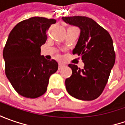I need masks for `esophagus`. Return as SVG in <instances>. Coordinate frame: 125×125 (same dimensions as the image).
<instances>
[{
  "label": "esophagus",
  "instance_id": "esophagus-1",
  "mask_svg": "<svg viewBox=\"0 0 125 125\" xmlns=\"http://www.w3.org/2000/svg\"><path fill=\"white\" fill-rule=\"evenodd\" d=\"M65 67V65H63V64H59L58 65V70H62V68H64Z\"/></svg>",
  "mask_w": 125,
  "mask_h": 125
}]
</instances>
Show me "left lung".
<instances>
[{
  "label": "left lung",
  "instance_id": "1",
  "mask_svg": "<svg viewBox=\"0 0 125 125\" xmlns=\"http://www.w3.org/2000/svg\"><path fill=\"white\" fill-rule=\"evenodd\" d=\"M67 23L81 29L79 38L73 54L81 56L83 69L70 64L72 70L65 80L68 93L81 100H93L102 93L113 68L115 53L108 32L91 18L82 16L62 17Z\"/></svg>",
  "mask_w": 125,
  "mask_h": 125
}]
</instances>
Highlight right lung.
Masks as SVG:
<instances>
[{"instance_id": "1", "label": "right lung", "mask_w": 125, "mask_h": 125, "mask_svg": "<svg viewBox=\"0 0 125 125\" xmlns=\"http://www.w3.org/2000/svg\"><path fill=\"white\" fill-rule=\"evenodd\" d=\"M56 23L54 19L34 17L17 23L3 49L5 74L20 95L37 98L45 93L51 75L58 70L55 60L41 55V46L47 40V31Z\"/></svg>"}]
</instances>
